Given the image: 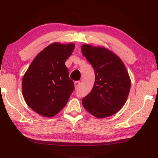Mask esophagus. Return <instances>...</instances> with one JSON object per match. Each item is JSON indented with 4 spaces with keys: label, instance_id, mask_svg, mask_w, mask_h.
I'll list each match as a JSON object with an SVG mask.
<instances>
[{
    "label": "esophagus",
    "instance_id": "34e87169",
    "mask_svg": "<svg viewBox=\"0 0 158 158\" xmlns=\"http://www.w3.org/2000/svg\"><path fill=\"white\" fill-rule=\"evenodd\" d=\"M75 85V89H77L80 87V85H81V83H80L79 81H75L74 83Z\"/></svg>",
    "mask_w": 158,
    "mask_h": 158
}]
</instances>
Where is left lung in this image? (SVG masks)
Instances as JSON below:
<instances>
[{
	"mask_svg": "<svg viewBox=\"0 0 158 158\" xmlns=\"http://www.w3.org/2000/svg\"><path fill=\"white\" fill-rule=\"evenodd\" d=\"M81 51L95 77L92 90L82 100L84 108L98 118L113 115L124 106L130 93L131 81L126 67L115 52L103 46L85 43Z\"/></svg>",
	"mask_w": 158,
	"mask_h": 158,
	"instance_id": "1",
	"label": "left lung"
}]
</instances>
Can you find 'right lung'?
I'll use <instances>...</instances> for the list:
<instances>
[{"label":"right lung","mask_w":158,"mask_h":158,"mask_svg":"<svg viewBox=\"0 0 158 158\" xmlns=\"http://www.w3.org/2000/svg\"><path fill=\"white\" fill-rule=\"evenodd\" d=\"M75 44L52 43L38 53L25 73L22 81L24 100L39 115L52 118L67 104L74 90L65 65Z\"/></svg>","instance_id":"right-lung-1"}]
</instances>
